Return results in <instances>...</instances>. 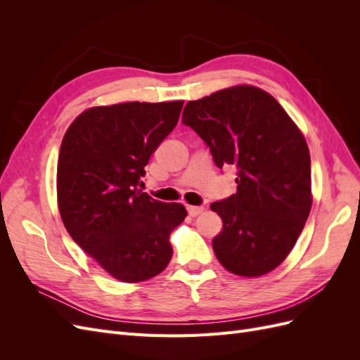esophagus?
I'll list each match as a JSON object with an SVG mask.
<instances>
[{"instance_id": "esophagus-1", "label": "esophagus", "mask_w": 360, "mask_h": 360, "mask_svg": "<svg viewBox=\"0 0 360 360\" xmlns=\"http://www.w3.org/2000/svg\"><path fill=\"white\" fill-rule=\"evenodd\" d=\"M202 212H204V207H201V205H188V213H189L192 217L201 214Z\"/></svg>"}]
</instances>
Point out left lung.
<instances>
[{"mask_svg": "<svg viewBox=\"0 0 360 360\" xmlns=\"http://www.w3.org/2000/svg\"><path fill=\"white\" fill-rule=\"evenodd\" d=\"M183 123L217 168L238 169L237 192L210 205L224 224L212 242L216 258L237 276L269 274L291 252L312 207L307 139L274 96L248 84L188 102Z\"/></svg>", "mask_w": 360, "mask_h": 360, "instance_id": "obj_1", "label": "left lung"}]
</instances>
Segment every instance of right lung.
<instances>
[{
    "mask_svg": "<svg viewBox=\"0 0 360 360\" xmlns=\"http://www.w3.org/2000/svg\"><path fill=\"white\" fill-rule=\"evenodd\" d=\"M176 102L93 106L64 134L57 202L68 233L106 274L136 284L165 270L169 236L188 216L179 202L153 200L136 186L159 144L176 127Z\"/></svg>",
    "mask_w": 360,
    "mask_h": 360,
    "instance_id": "1",
    "label": "right lung"
}]
</instances>
